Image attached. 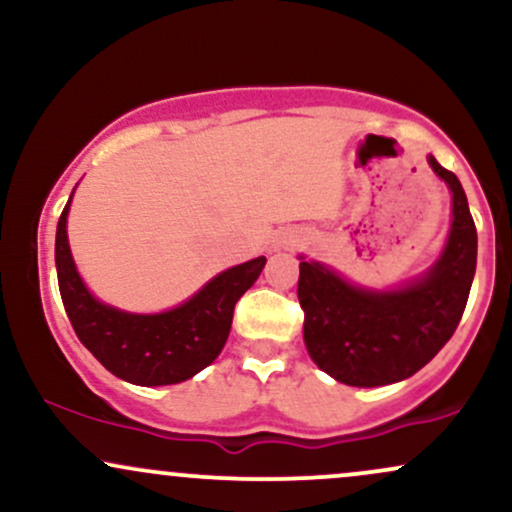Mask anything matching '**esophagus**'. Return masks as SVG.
<instances>
[{
	"instance_id": "obj_1",
	"label": "esophagus",
	"mask_w": 512,
	"mask_h": 512,
	"mask_svg": "<svg viewBox=\"0 0 512 512\" xmlns=\"http://www.w3.org/2000/svg\"><path fill=\"white\" fill-rule=\"evenodd\" d=\"M296 245H298V238H281L279 240V248H284V250L296 248Z\"/></svg>"
}]
</instances>
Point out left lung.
<instances>
[{
    "label": "left lung",
    "mask_w": 512,
    "mask_h": 512,
    "mask_svg": "<svg viewBox=\"0 0 512 512\" xmlns=\"http://www.w3.org/2000/svg\"><path fill=\"white\" fill-rule=\"evenodd\" d=\"M428 163L448 185L452 223L436 264L419 279L373 291L301 257L305 349L317 368L344 385L380 387L411 378L448 344L462 320L477 269V228L457 175L433 156Z\"/></svg>",
    "instance_id": "left-lung-1"
}]
</instances>
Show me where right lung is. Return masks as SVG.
<instances>
[{"label":"right lung","instance_id":"1","mask_svg":"<svg viewBox=\"0 0 512 512\" xmlns=\"http://www.w3.org/2000/svg\"><path fill=\"white\" fill-rule=\"evenodd\" d=\"M69 204L72 197L57 221L55 264L64 310L81 344L117 378L144 387L182 383L214 363L231 332L233 308L255 284L267 257L216 274L166 313H125L98 301L76 272L67 238Z\"/></svg>","mask_w":512,"mask_h":512}]
</instances>
